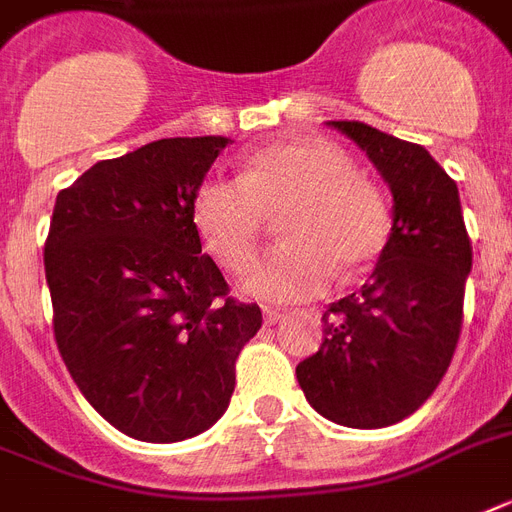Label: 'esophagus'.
Segmentation results:
<instances>
[{
  "instance_id": "34e87169",
  "label": "esophagus",
  "mask_w": 512,
  "mask_h": 512,
  "mask_svg": "<svg viewBox=\"0 0 512 512\" xmlns=\"http://www.w3.org/2000/svg\"><path fill=\"white\" fill-rule=\"evenodd\" d=\"M287 313L281 311V308H263V319L265 324H279L281 319H284Z\"/></svg>"
}]
</instances>
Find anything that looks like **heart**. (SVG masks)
I'll list each match as a JSON object with an SVG mask.
<instances>
[{"mask_svg":"<svg viewBox=\"0 0 512 512\" xmlns=\"http://www.w3.org/2000/svg\"><path fill=\"white\" fill-rule=\"evenodd\" d=\"M287 241L249 268L247 295L292 303L327 292L335 279L366 271L390 236V209L377 185L324 138L271 143L244 159L241 177H201L191 220L204 249L228 271L257 255L268 215Z\"/></svg>","mask_w":512,"mask_h":512,"instance_id":"obj_1","label":"heart"}]
</instances>
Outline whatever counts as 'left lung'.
Instances as JSON below:
<instances>
[{
  "mask_svg": "<svg viewBox=\"0 0 512 512\" xmlns=\"http://www.w3.org/2000/svg\"><path fill=\"white\" fill-rule=\"evenodd\" d=\"M348 135L393 193V228L364 287L324 313L321 348L297 364L308 404L345 428H385L414 414L452 364L473 247L460 191L441 164L364 122Z\"/></svg>",
  "mask_w": 512,
  "mask_h": 512,
  "instance_id": "1",
  "label": "left lung"
}]
</instances>
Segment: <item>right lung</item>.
<instances>
[{"mask_svg":"<svg viewBox=\"0 0 512 512\" xmlns=\"http://www.w3.org/2000/svg\"><path fill=\"white\" fill-rule=\"evenodd\" d=\"M228 138H164L103 159L58 193L44 241L52 332L92 409L172 444L215 425L236 358L263 327L201 252L191 199Z\"/></svg>","mask_w":512,"mask_h":512,"instance_id":"obj_1","label":"right lung"}]
</instances>
